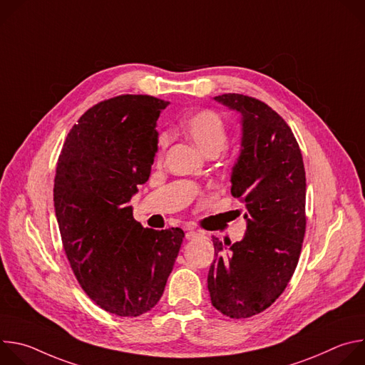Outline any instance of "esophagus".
Returning a JSON list of instances; mask_svg holds the SVG:
<instances>
[{"label":"esophagus","instance_id":"1","mask_svg":"<svg viewBox=\"0 0 365 365\" xmlns=\"http://www.w3.org/2000/svg\"><path fill=\"white\" fill-rule=\"evenodd\" d=\"M200 237H203V232H200V231H195V230H187L186 231V240H196V238H200Z\"/></svg>","mask_w":365,"mask_h":365}]
</instances>
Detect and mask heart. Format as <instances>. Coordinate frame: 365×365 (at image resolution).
Listing matches in <instances>:
<instances>
[{"mask_svg":"<svg viewBox=\"0 0 365 365\" xmlns=\"http://www.w3.org/2000/svg\"><path fill=\"white\" fill-rule=\"evenodd\" d=\"M182 130L185 135L193 141L200 151L207 155H217L227 147L228 143V125L224 117L214 110H200L190 114L182 121ZM170 135L162 133L158 137V151L155 158L159 160L169 145Z\"/></svg>","mask_w":365,"mask_h":365,"instance_id":"b5f03b06","label":"heart"}]
</instances>
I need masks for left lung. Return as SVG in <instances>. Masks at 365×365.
Returning a JSON list of instances; mask_svg holds the SVG:
<instances>
[{"mask_svg": "<svg viewBox=\"0 0 365 365\" xmlns=\"http://www.w3.org/2000/svg\"><path fill=\"white\" fill-rule=\"evenodd\" d=\"M215 99L242 115L231 193L244 203L247 232L232 245L212 237L217 258L207 290L221 314L245 319L270 307L296 270L306 231V176L292 128L267 103L241 93Z\"/></svg>", "mask_w": 365, "mask_h": 365, "instance_id": "left-lung-1", "label": "left lung"}]
</instances>
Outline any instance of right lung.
Instances as JSON below:
<instances>
[{
  "instance_id": "1",
  "label": "right lung",
  "mask_w": 365,
  "mask_h": 365,
  "mask_svg": "<svg viewBox=\"0 0 365 365\" xmlns=\"http://www.w3.org/2000/svg\"><path fill=\"white\" fill-rule=\"evenodd\" d=\"M168 101L120 95L98 102L61 150L53 202L63 250L83 292L117 317L155 306L183 242L180 228H143L128 206L147 182Z\"/></svg>"
}]
</instances>
